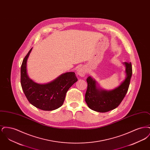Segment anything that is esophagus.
Segmentation results:
<instances>
[{"label": "esophagus", "mask_w": 150, "mask_h": 150, "mask_svg": "<svg viewBox=\"0 0 150 150\" xmlns=\"http://www.w3.org/2000/svg\"><path fill=\"white\" fill-rule=\"evenodd\" d=\"M77 73L79 76L83 77L86 75V71L85 69L83 67H80L77 70Z\"/></svg>", "instance_id": "1"}]
</instances>
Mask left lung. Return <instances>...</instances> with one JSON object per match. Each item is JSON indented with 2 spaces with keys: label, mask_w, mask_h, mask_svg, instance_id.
Returning <instances> with one entry per match:
<instances>
[{
  "label": "left lung",
  "mask_w": 150,
  "mask_h": 150,
  "mask_svg": "<svg viewBox=\"0 0 150 150\" xmlns=\"http://www.w3.org/2000/svg\"><path fill=\"white\" fill-rule=\"evenodd\" d=\"M127 77L121 85L114 90L107 91L99 89L96 81L91 76L88 77V87L85 100L88 107L99 112H106L117 107L125 97L128 91L130 79L132 75L131 62H124Z\"/></svg>",
  "instance_id": "1"
}]
</instances>
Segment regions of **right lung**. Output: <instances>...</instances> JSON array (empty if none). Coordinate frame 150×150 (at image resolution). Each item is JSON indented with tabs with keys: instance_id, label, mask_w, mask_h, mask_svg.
I'll return each instance as SVG.
<instances>
[{
	"instance_id": "add662e5",
	"label": "right lung",
	"mask_w": 150,
	"mask_h": 150,
	"mask_svg": "<svg viewBox=\"0 0 150 150\" xmlns=\"http://www.w3.org/2000/svg\"><path fill=\"white\" fill-rule=\"evenodd\" d=\"M32 48L25 57L21 67V84L29 102L44 111H52L61 107L66 94L78 79L74 72L62 74L52 82L39 84L29 78L26 71V63Z\"/></svg>"
}]
</instances>
